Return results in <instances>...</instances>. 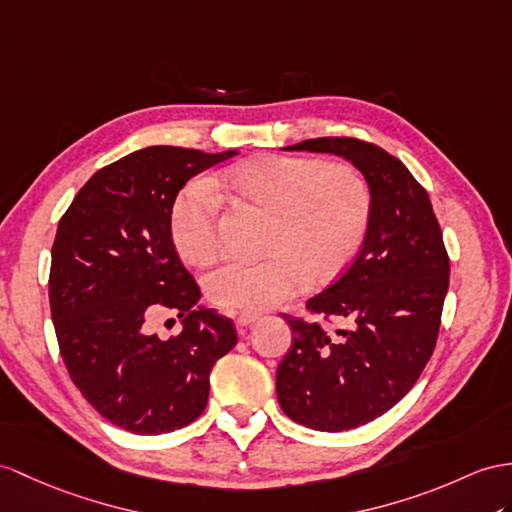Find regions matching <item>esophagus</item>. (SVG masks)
<instances>
[{
    "instance_id": "esophagus-1",
    "label": "esophagus",
    "mask_w": 512,
    "mask_h": 512,
    "mask_svg": "<svg viewBox=\"0 0 512 512\" xmlns=\"http://www.w3.org/2000/svg\"><path fill=\"white\" fill-rule=\"evenodd\" d=\"M258 319H260V313H249V310H243V313H239V317H236V326L247 328V326H252V323H256Z\"/></svg>"
}]
</instances>
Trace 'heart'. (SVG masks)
Listing matches in <instances>:
<instances>
[{"instance_id":"b5f03b06","label":"heart","mask_w":512,"mask_h":512,"mask_svg":"<svg viewBox=\"0 0 512 512\" xmlns=\"http://www.w3.org/2000/svg\"><path fill=\"white\" fill-rule=\"evenodd\" d=\"M221 186L243 204L269 215L265 258L228 260L204 286L215 304L232 310H267L291 297L304 280L328 284L352 265L371 221V189L350 162L267 154L230 167ZM169 232L178 254L193 265L215 258L221 243V199L202 180L173 199Z\"/></svg>"}]
</instances>
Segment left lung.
I'll use <instances>...</instances> for the list:
<instances>
[{
	"instance_id": "left-lung-1",
	"label": "left lung",
	"mask_w": 512,
	"mask_h": 512,
	"mask_svg": "<svg viewBox=\"0 0 512 512\" xmlns=\"http://www.w3.org/2000/svg\"><path fill=\"white\" fill-rule=\"evenodd\" d=\"M284 149L345 156L371 189L369 230L354 263L308 299L313 319L282 313L293 343L276 376L278 402L293 421L321 432L352 430L391 410L428 365L450 256L428 191L400 158L354 136H321ZM334 320L348 328L332 331Z\"/></svg>"
}]
</instances>
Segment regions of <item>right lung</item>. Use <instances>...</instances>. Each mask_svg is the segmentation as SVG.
Returning <instances> with one entry per match:
<instances>
[{"mask_svg":"<svg viewBox=\"0 0 512 512\" xmlns=\"http://www.w3.org/2000/svg\"><path fill=\"white\" fill-rule=\"evenodd\" d=\"M236 152L154 145L93 173L60 217L49 308L73 384L99 415L134 434L189 426L204 413L210 369L236 345L217 310H193L199 286L176 252L169 213L182 186ZM173 309L167 342L145 320Z\"/></svg>","mask_w":512,"mask_h":512,"instance_id":"1","label":"right lung"}]
</instances>
